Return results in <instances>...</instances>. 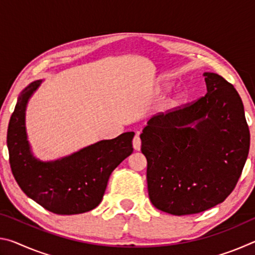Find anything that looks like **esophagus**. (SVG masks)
<instances>
[{
    "label": "esophagus",
    "instance_id": "obj_1",
    "mask_svg": "<svg viewBox=\"0 0 255 255\" xmlns=\"http://www.w3.org/2000/svg\"><path fill=\"white\" fill-rule=\"evenodd\" d=\"M140 138H139V136H135L133 137V139H132V147H133V149L135 150H139L140 149Z\"/></svg>",
    "mask_w": 255,
    "mask_h": 255
}]
</instances>
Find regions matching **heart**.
Returning <instances> with one entry per match:
<instances>
[{
  "label": "heart",
  "mask_w": 255,
  "mask_h": 255,
  "mask_svg": "<svg viewBox=\"0 0 255 255\" xmlns=\"http://www.w3.org/2000/svg\"><path fill=\"white\" fill-rule=\"evenodd\" d=\"M179 101H180V98H179V97L173 98V99H172V100H170V101H169V103H167V105H166V108H167V109H171V108H174V107H176V106H178Z\"/></svg>",
  "instance_id": "1"
}]
</instances>
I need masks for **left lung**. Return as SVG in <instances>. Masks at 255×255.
Here are the masks:
<instances>
[{
	"mask_svg": "<svg viewBox=\"0 0 255 255\" xmlns=\"http://www.w3.org/2000/svg\"><path fill=\"white\" fill-rule=\"evenodd\" d=\"M204 76L205 97L154 116L140 133L150 202L175 216L225 200L249 155L250 130L239 93L221 75Z\"/></svg>",
	"mask_w": 255,
	"mask_h": 255,
	"instance_id": "1",
	"label": "left lung"
}]
</instances>
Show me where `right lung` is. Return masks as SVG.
I'll use <instances>...</instances> for the list:
<instances>
[{
	"label": "right lung",
	"mask_w": 255,
	"mask_h": 255,
	"mask_svg": "<svg viewBox=\"0 0 255 255\" xmlns=\"http://www.w3.org/2000/svg\"><path fill=\"white\" fill-rule=\"evenodd\" d=\"M41 82H32L21 92L8 123L12 174L25 195L45 209L57 215L83 214L101 202L112 171L132 153L135 132L100 140L55 161H40L30 148L25 109Z\"/></svg>",
	"instance_id": "right-lung-1"
}]
</instances>
